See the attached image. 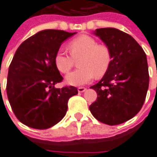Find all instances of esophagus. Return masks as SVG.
Instances as JSON below:
<instances>
[{
	"instance_id": "esophagus-1",
	"label": "esophagus",
	"mask_w": 157,
	"mask_h": 157,
	"mask_svg": "<svg viewBox=\"0 0 157 157\" xmlns=\"http://www.w3.org/2000/svg\"><path fill=\"white\" fill-rule=\"evenodd\" d=\"M77 90H78V92H84L86 89L85 87H79Z\"/></svg>"
}]
</instances>
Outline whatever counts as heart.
I'll return each instance as SVG.
<instances>
[{
    "label": "heart",
    "mask_w": 157,
    "mask_h": 157,
    "mask_svg": "<svg viewBox=\"0 0 157 157\" xmlns=\"http://www.w3.org/2000/svg\"><path fill=\"white\" fill-rule=\"evenodd\" d=\"M71 55L64 51L55 55V63L59 71L67 73L72 68L75 60L79 59V70L69 73L65 82L69 85L80 86L87 84L94 77H102L109 71L112 55L105 44H98V41L89 35H82L68 44Z\"/></svg>",
    "instance_id": "heart-1"
}]
</instances>
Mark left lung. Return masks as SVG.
<instances>
[{
    "label": "left lung",
    "mask_w": 157,
    "mask_h": 157,
    "mask_svg": "<svg viewBox=\"0 0 157 157\" xmlns=\"http://www.w3.org/2000/svg\"><path fill=\"white\" fill-rule=\"evenodd\" d=\"M111 51L109 71L94 89L98 98L89 109L98 121L120 124L135 117L141 109L149 87L147 58L141 46L126 33L113 28L92 33Z\"/></svg>",
    "instance_id": "1"
}]
</instances>
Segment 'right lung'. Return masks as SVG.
I'll return each mask as SVG.
<instances>
[{"mask_svg": "<svg viewBox=\"0 0 157 157\" xmlns=\"http://www.w3.org/2000/svg\"><path fill=\"white\" fill-rule=\"evenodd\" d=\"M76 33L47 29L22 42L9 66L6 93L16 117L37 129L55 125L67 112L75 86L55 88L63 80L55 63L62 43Z\"/></svg>", "mask_w": 157, "mask_h": 157, "instance_id": "right-lung-1", "label": "right lung"}]
</instances>
